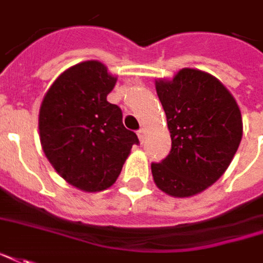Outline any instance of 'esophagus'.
<instances>
[{"label":"esophagus","mask_w":263,"mask_h":263,"mask_svg":"<svg viewBox=\"0 0 263 263\" xmlns=\"http://www.w3.org/2000/svg\"><path fill=\"white\" fill-rule=\"evenodd\" d=\"M137 136H139V140L143 143L144 142V139H146V130L142 127L139 132H137Z\"/></svg>","instance_id":"esophagus-1"}]
</instances>
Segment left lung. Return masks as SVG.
<instances>
[{"instance_id": "8db88e82", "label": "left lung", "mask_w": 263, "mask_h": 263, "mask_svg": "<svg viewBox=\"0 0 263 263\" xmlns=\"http://www.w3.org/2000/svg\"><path fill=\"white\" fill-rule=\"evenodd\" d=\"M156 91L172 149L152 163L155 183L170 196H193L231 164L242 139L240 110L219 80L193 68L180 70L172 81H156Z\"/></svg>"}]
</instances>
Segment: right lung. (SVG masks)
I'll return each instance as SVG.
<instances>
[{"mask_svg": "<svg viewBox=\"0 0 263 263\" xmlns=\"http://www.w3.org/2000/svg\"><path fill=\"white\" fill-rule=\"evenodd\" d=\"M116 77L99 61L68 68L52 83L40 108V139L60 176L86 192L116 182L133 144L121 108L107 101Z\"/></svg>", "mask_w": 263, "mask_h": 263, "instance_id": "obj_1", "label": "right lung"}]
</instances>
